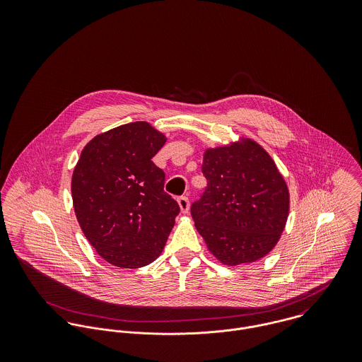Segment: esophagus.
I'll list each match as a JSON object with an SVG mask.
<instances>
[{
	"label": "esophagus",
	"instance_id": "1",
	"mask_svg": "<svg viewBox=\"0 0 362 362\" xmlns=\"http://www.w3.org/2000/svg\"><path fill=\"white\" fill-rule=\"evenodd\" d=\"M177 202H178L182 213H188V210H189V199H188V197H180L177 199Z\"/></svg>",
	"mask_w": 362,
	"mask_h": 362
}]
</instances>
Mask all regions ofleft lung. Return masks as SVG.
Listing matches in <instances>:
<instances>
[{
    "label": "left lung",
    "instance_id": "1",
    "mask_svg": "<svg viewBox=\"0 0 362 362\" xmlns=\"http://www.w3.org/2000/svg\"><path fill=\"white\" fill-rule=\"evenodd\" d=\"M207 181L191 206L209 251L228 266L251 263L277 244L287 221L290 195L274 161L255 141L207 149Z\"/></svg>",
    "mask_w": 362,
    "mask_h": 362
}]
</instances>
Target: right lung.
Masks as SVG:
<instances>
[{
    "label": "right lung",
    "mask_w": 362,
    "mask_h": 362,
    "mask_svg": "<svg viewBox=\"0 0 362 362\" xmlns=\"http://www.w3.org/2000/svg\"><path fill=\"white\" fill-rule=\"evenodd\" d=\"M165 136L144 121L95 136L72 174V201L79 226L108 263L135 269L163 251L180 213L164 192L165 174L152 157Z\"/></svg>",
    "instance_id": "1"
}]
</instances>
